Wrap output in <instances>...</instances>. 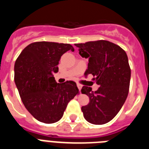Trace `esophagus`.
<instances>
[{
    "mask_svg": "<svg viewBox=\"0 0 149 149\" xmlns=\"http://www.w3.org/2000/svg\"><path fill=\"white\" fill-rule=\"evenodd\" d=\"M77 88H78L79 91H81V89H82V85L80 84H77Z\"/></svg>",
    "mask_w": 149,
    "mask_h": 149,
    "instance_id": "obj_1",
    "label": "esophagus"
}]
</instances>
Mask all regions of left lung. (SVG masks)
Listing matches in <instances>:
<instances>
[{
  "instance_id": "left-lung-1",
  "label": "left lung",
  "mask_w": 149,
  "mask_h": 149,
  "mask_svg": "<svg viewBox=\"0 0 149 149\" xmlns=\"http://www.w3.org/2000/svg\"><path fill=\"white\" fill-rule=\"evenodd\" d=\"M79 54L88 59L85 77L93 74L99 86L96 91L84 86L83 94L89 96V103L81 107L87 122L94 125L107 123L117 115L128 95L131 68L125 51L106 40L75 44Z\"/></svg>"
}]
</instances>
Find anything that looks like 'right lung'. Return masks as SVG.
<instances>
[{
	"label": "right lung",
	"mask_w": 149,
	"mask_h": 149,
	"mask_svg": "<svg viewBox=\"0 0 149 149\" xmlns=\"http://www.w3.org/2000/svg\"><path fill=\"white\" fill-rule=\"evenodd\" d=\"M69 50L74 51L70 44L37 42L27 45L15 61V83L22 101L39 122H58L78 93L75 82L57 84L54 77L61 56Z\"/></svg>",
	"instance_id": "obj_1"
}]
</instances>
